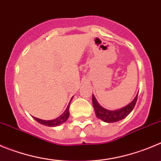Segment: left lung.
I'll list each match as a JSON object with an SVG mask.
<instances>
[{
  "mask_svg": "<svg viewBox=\"0 0 161 161\" xmlns=\"http://www.w3.org/2000/svg\"><path fill=\"white\" fill-rule=\"evenodd\" d=\"M136 100H137V94L133 100V102L126 106H125V107L118 109V110H109V109L103 108V106H101L97 103L94 94L92 96L93 106H94V111H95L96 117L98 119L103 120V121L107 123L116 122V121H120V120L124 119L125 117L128 116L133 109V108H134Z\"/></svg>",
  "mask_w": 161,
  "mask_h": 161,
  "instance_id": "obj_1",
  "label": "left lung"
}]
</instances>
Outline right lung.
<instances>
[{
    "mask_svg": "<svg viewBox=\"0 0 161 161\" xmlns=\"http://www.w3.org/2000/svg\"><path fill=\"white\" fill-rule=\"evenodd\" d=\"M69 107H70V103H69V105L67 106L66 110L62 114L60 115L58 118H55V119H54V120L45 121V120H42V119H40V118H34V119H35L36 121H38L39 123H40V124L43 125H46V126L53 127V126L59 125L64 123L67 119H68L69 115H70V113H69Z\"/></svg>",
    "mask_w": 161,
    "mask_h": 161,
    "instance_id": "right-lung-1",
    "label": "right lung"
}]
</instances>
